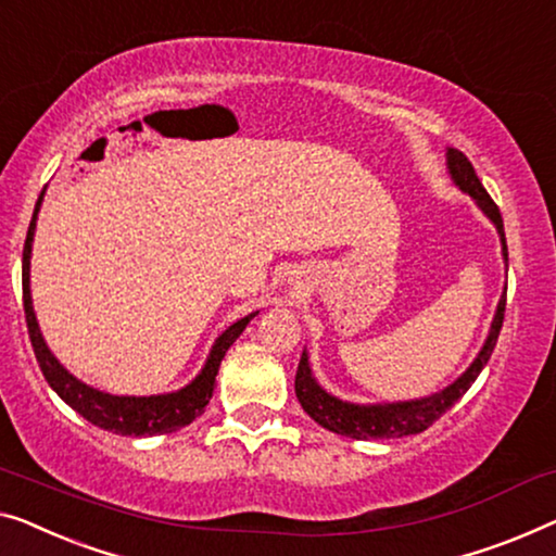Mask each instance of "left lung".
Wrapping results in <instances>:
<instances>
[{
  "label": "left lung",
  "mask_w": 556,
  "mask_h": 556,
  "mask_svg": "<svg viewBox=\"0 0 556 556\" xmlns=\"http://www.w3.org/2000/svg\"><path fill=\"white\" fill-rule=\"evenodd\" d=\"M446 157H448V173H452L454 182L464 192H469V195L477 200L481 211L486 213V218H492V223L496 225L498 236H502L504 261H509V253H506V238H504V220H502V213H498V205L484 190V185H481V180L477 178V170H473V165L469 163V157H466L464 152L452 148L446 152ZM504 308H506V293L502 295V301H498L492 331H489L484 349L479 351L477 361L466 368V374L462 378H456L452 386H446L444 391L433 393L429 399L404 401V404H383V406L349 404V401L336 399L331 393L320 389L316 378L311 374L308 356H305V353L301 356V364H298V371H295V396L301 401L303 412L308 414L313 421L320 424L328 431L341 433V437L368 441V439H401V437H412V433H421L429 429L439 416H444L448 408H452L456 401L471 389V383L477 381L481 368L489 364V358H492L494 353L498 331H502V324H504Z\"/></svg>",
  "instance_id": "1"
}]
</instances>
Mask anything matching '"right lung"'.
<instances>
[{"mask_svg":"<svg viewBox=\"0 0 556 556\" xmlns=\"http://www.w3.org/2000/svg\"><path fill=\"white\" fill-rule=\"evenodd\" d=\"M45 190L39 192V200L35 205V215H31L27 240H24L22 251V301H24V318H27V331L31 349H35L37 364L42 368L47 383L58 391V396L70 404L79 416H85L87 421L100 426L104 431L119 433V437H155V433H170L178 431L182 426L205 412V406L211 404V396L215 391V376H218L220 361L225 351L236 343V338L245 331V326L251 324V316L240 318L238 324H232L218 341H215L207 364L195 381L185 386V389L175 393H165V396H112L98 389L77 381L75 376L64 371L60 361L52 356L47 349L42 333H39L35 311H31V295H29V253H31V238H35V225H37V211L42 205Z\"/></svg>","mask_w":556,"mask_h":556,"instance_id":"right-lung-1","label":"right lung"}]
</instances>
